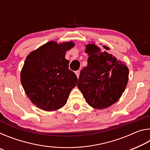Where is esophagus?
<instances>
[{"instance_id": "34e87169", "label": "esophagus", "mask_w": 150, "mask_h": 150, "mask_svg": "<svg viewBox=\"0 0 150 150\" xmlns=\"http://www.w3.org/2000/svg\"><path fill=\"white\" fill-rule=\"evenodd\" d=\"M75 74H76V75H77V78L79 77V75H80V71H75Z\"/></svg>"}]
</instances>
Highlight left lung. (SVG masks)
Listing matches in <instances>:
<instances>
[{
	"label": "left lung",
	"mask_w": 150,
	"mask_h": 150,
	"mask_svg": "<svg viewBox=\"0 0 150 150\" xmlns=\"http://www.w3.org/2000/svg\"><path fill=\"white\" fill-rule=\"evenodd\" d=\"M87 66L81 70L77 87L91 107L107 108L117 102L128 84L129 69L126 63L103 52L91 42L85 45Z\"/></svg>",
	"instance_id": "obj_1"
}]
</instances>
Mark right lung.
<instances>
[{
    "label": "right lung",
    "instance_id": "obj_1",
    "mask_svg": "<svg viewBox=\"0 0 150 150\" xmlns=\"http://www.w3.org/2000/svg\"><path fill=\"white\" fill-rule=\"evenodd\" d=\"M72 41H50L27 55L20 73V81L28 97L34 105L47 112L65 105L77 77L69 69L67 51L75 46Z\"/></svg>",
    "mask_w": 150,
    "mask_h": 150
}]
</instances>
